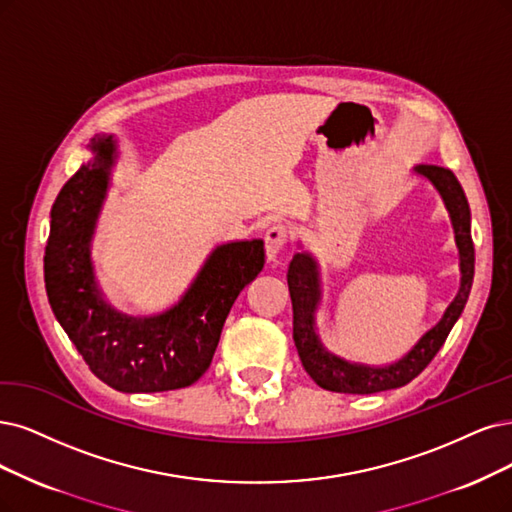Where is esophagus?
Listing matches in <instances>:
<instances>
[{"label":"esophagus","mask_w":512,"mask_h":512,"mask_svg":"<svg viewBox=\"0 0 512 512\" xmlns=\"http://www.w3.org/2000/svg\"><path fill=\"white\" fill-rule=\"evenodd\" d=\"M289 238V230L285 223H274L270 230L266 232V257L268 261L276 263L278 261V255L282 251V246H285Z\"/></svg>","instance_id":"34e87169"}]
</instances>
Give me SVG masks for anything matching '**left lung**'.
<instances>
[{
    "mask_svg": "<svg viewBox=\"0 0 512 512\" xmlns=\"http://www.w3.org/2000/svg\"><path fill=\"white\" fill-rule=\"evenodd\" d=\"M413 173L432 183L447 208L460 257V289L439 323L428 329L418 339V344L403 354L399 361L386 365L356 363L333 352L320 337L316 318L320 304H323V278H320L318 263L310 253H295L287 272L293 301V339L301 365L320 388L344 394H373L409 384L441 350L451 327L456 325L466 306L472 276H475V246H472L470 236V208L466 194L449 168L418 164Z\"/></svg>",
    "mask_w": 512,
    "mask_h": 512,
    "instance_id": "8db88e82",
    "label": "left lung"
}]
</instances>
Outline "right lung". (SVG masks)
I'll return each instance as SVG.
<instances>
[{"label":"right lung","instance_id":"add662e5","mask_svg":"<svg viewBox=\"0 0 512 512\" xmlns=\"http://www.w3.org/2000/svg\"><path fill=\"white\" fill-rule=\"evenodd\" d=\"M92 158L56 196L44 255L50 308L90 371L120 392L192 386L211 367L236 297L263 270V240L215 246L173 306L130 316L107 304L92 266V238L118 160L111 135L90 139Z\"/></svg>","mask_w":512,"mask_h":512}]
</instances>
